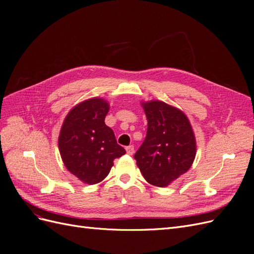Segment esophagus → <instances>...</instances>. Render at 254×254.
Here are the masks:
<instances>
[{"instance_id": "obj_1", "label": "esophagus", "mask_w": 254, "mask_h": 254, "mask_svg": "<svg viewBox=\"0 0 254 254\" xmlns=\"http://www.w3.org/2000/svg\"><path fill=\"white\" fill-rule=\"evenodd\" d=\"M126 151H127L128 155L132 156L133 152H134V147H133L132 145H129V146H127V147H126Z\"/></svg>"}]
</instances>
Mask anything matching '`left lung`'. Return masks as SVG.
<instances>
[{
  "label": "left lung",
  "mask_w": 254,
  "mask_h": 254,
  "mask_svg": "<svg viewBox=\"0 0 254 254\" xmlns=\"http://www.w3.org/2000/svg\"><path fill=\"white\" fill-rule=\"evenodd\" d=\"M141 106L147 118V134L134 159L146 181L165 188L193 164L194 130L186 113L174 106L157 99Z\"/></svg>",
  "instance_id": "left-lung-1"
}]
</instances>
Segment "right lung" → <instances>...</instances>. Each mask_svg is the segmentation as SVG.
Returning a JSON list of instances; mask_svg holds the SVG:
<instances>
[{
    "label": "right lung",
    "instance_id": "obj_1",
    "mask_svg": "<svg viewBox=\"0 0 254 254\" xmlns=\"http://www.w3.org/2000/svg\"><path fill=\"white\" fill-rule=\"evenodd\" d=\"M109 103L101 97L86 99L68 111L58 137L61 159L66 170L86 184H96L108 176L114 159L126 150L105 124Z\"/></svg>",
    "mask_w": 254,
    "mask_h": 254
}]
</instances>
